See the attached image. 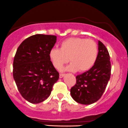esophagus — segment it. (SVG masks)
<instances>
[{
	"instance_id": "obj_1",
	"label": "esophagus",
	"mask_w": 128,
	"mask_h": 128,
	"mask_svg": "<svg viewBox=\"0 0 128 128\" xmlns=\"http://www.w3.org/2000/svg\"><path fill=\"white\" fill-rule=\"evenodd\" d=\"M65 74H60V78L63 77V76H65Z\"/></svg>"
}]
</instances>
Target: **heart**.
I'll return each instance as SVG.
<instances>
[{"label": "heart", "mask_w": 128, "mask_h": 128, "mask_svg": "<svg viewBox=\"0 0 128 128\" xmlns=\"http://www.w3.org/2000/svg\"><path fill=\"white\" fill-rule=\"evenodd\" d=\"M98 56L97 43L91 39L70 38L60 43V48H53L49 52V58L53 66L61 70L70 61L66 70L80 72L88 71L96 63Z\"/></svg>", "instance_id": "obj_1"}]
</instances>
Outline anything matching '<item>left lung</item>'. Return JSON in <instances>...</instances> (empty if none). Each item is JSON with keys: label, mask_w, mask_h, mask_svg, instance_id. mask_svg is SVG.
Here are the masks:
<instances>
[{"label": "left lung", "mask_w": 128, "mask_h": 128, "mask_svg": "<svg viewBox=\"0 0 128 128\" xmlns=\"http://www.w3.org/2000/svg\"><path fill=\"white\" fill-rule=\"evenodd\" d=\"M98 56L90 70L76 76V84L70 89L71 96L78 103L93 104L99 99L105 91L110 79L111 64L106 47L98 42Z\"/></svg>", "instance_id": "1"}]
</instances>
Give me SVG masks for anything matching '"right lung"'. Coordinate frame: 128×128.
<instances>
[{"label":"right lung","instance_id":"right-lung-1","mask_svg":"<svg viewBox=\"0 0 128 128\" xmlns=\"http://www.w3.org/2000/svg\"><path fill=\"white\" fill-rule=\"evenodd\" d=\"M56 36L33 35L18 47L13 62V77L23 98L32 104L43 102L51 94L59 73L49 58Z\"/></svg>","mask_w":128,"mask_h":128}]
</instances>
